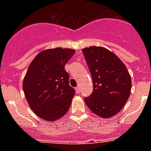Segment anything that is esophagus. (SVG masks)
Returning a JSON list of instances; mask_svg holds the SVG:
<instances>
[{"mask_svg": "<svg viewBox=\"0 0 151 151\" xmlns=\"http://www.w3.org/2000/svg\"><path fill=\"white\" fill-rule=\"evenodd\" d=\"M76 91H77V93H80V87H77V88H76Z\"/></svg>", "mask_w": 151, "mask_h": 151, "instance_id": "esophagus-1", "label": "esophagus"}]
</instances>
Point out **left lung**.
<instances>
[{
  "instance_id": "8db88e82",
  "label": "left lung",
  "mask_w": 151,
  "mask_h": 151,
  "mask_svg": "<svg viewBox=\"0 0 151 151\" xmlns=\"http://www.w3.org/2000/svg\"><path fill=\"white\" fill-rule=\"evenodd\" d=\"M89 68L93 91L85 98L89 109L98 116L109 118L122 109L132 88L130 74L113 52L102 47L83 49Z\"/></svg>"
}]
</instances>
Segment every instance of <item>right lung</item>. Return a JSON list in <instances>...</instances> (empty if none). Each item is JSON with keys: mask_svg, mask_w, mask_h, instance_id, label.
<instances>
[{"mask_svg": "<svg viewBox=\"0 0 151 151\" xmlns=\"http://www.w3.org/2000/svg\"><path fill=\"white\" fill-rule=\"evenodd\" d=\"M74 52L72 49H48L30 63L22 88L29 106L39 118L56 121L69 109L75 91L69 85L65 65Z\"/></svg>", "mask_w": 151, "mask_h": 151, "instance_id": "right-lung-1", "label": "right lung"}]
</instances>
